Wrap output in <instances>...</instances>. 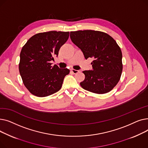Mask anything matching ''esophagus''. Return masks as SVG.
Instances as JSON below:
<instances>
[{"label": "esophagus", "instance_id": "esophagus-1", "mask_svg": "<svg viewBox=\"0 0 148 148\" xmlns=\"http://www.w3.org/2000/svg\"><path fill=\"white\" fill-rule=\"evenodd\" d=\"M71 71L74 74H77V73H79L80 72V71H79V70H76V69H72Z\"/></svg>", "mask_w": 148, "mask_h": 148}]
</instances>
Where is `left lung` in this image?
I'll use <instances>...</instances> for the list:
<instances>
[{
    "label": "left lung",
    "instance_id": "8db88e82",
    "mask_svg": "<svg viewBox=\"0 0 148 148\" xmlns=\"http://www.w3.org/2000/svg\"><path fill=\"white\" fill-rule=\"evenodd\" d=\"M70 38L85 59H94L93 69L83 71L85 79L80 86L98 94L112 90L119 82L123 68L122 51L116 41L106 33L92 30L71 32Z\"/></svg>",
    "mask_w": 148,
    "mask_h": 148
}]
</instances>
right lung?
<instances>
[{
  "label": "right lung",
  "mask_w": 148,
  "mask_h": 148,
  "mask_svg": "<svg viewBox=\"0 0 148 148\" xmlns=\"http://www.w3.org/2000/svg\"><path fill=\"white\" fill-rule=\"evenodd\" d=\"M69 32L50 31L34 35L23 47L19 72L23 84L35 96L45 97L59 91L67 68L60 69L50 63L58 56L60 48L69 38Z\"/></svg>",
  "instance_id": "right-lung-1"
}]
</instances>
